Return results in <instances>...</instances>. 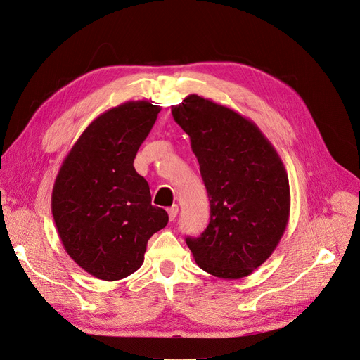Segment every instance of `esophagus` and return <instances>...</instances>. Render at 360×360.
Returning a JSON list of instances; mask_svg holds the SVG:
<instances>
[{"label":"esophagus","instance_id":"34e87169","mask_svg":"<svg viewBox=\"0 0 360 360\" xmlns=\"http://www.w3.org/2000/svg\"><path fill=\"white\" fill-rule=\"evenodd\" d=\"M167 211H168V217H169V220L172 221V220H174V219L177 217V214H179V205H177V204L171 205Z\"/></svg>","mask_w":360,"mask_h":360}]
</instances>
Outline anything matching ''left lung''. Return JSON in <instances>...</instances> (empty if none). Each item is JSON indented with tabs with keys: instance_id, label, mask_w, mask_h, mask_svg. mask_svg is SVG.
I'll list each match as a JSON object with an SVG mask.
<instances>
[{
	"instance_id": "8db88e82",
	"label": "left lung",
	"mask_w": 360,
	"mask_h": 360,
	"mask_svg": "<svg viewBox=\"0 0 360 360\" xmlns=\"http://www.w3.org/2000/svg\"><path fill=\"white\" fill-rule=\"evenodd\" d=\"M171 113L191 139L211 210L204 233L186 243L210 275L245 278L276 250L290 220L281 156L251 120L210 98L189 94Z\"/></svg>"
}]
</instances>
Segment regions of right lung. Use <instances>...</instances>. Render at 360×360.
<instances>
[{
    "instance_id": "add662e5",
    "label": "right lung",
    "mask_w": 360,
    "mask_h": 360,
    "mask_svg": "<svg viewBox=\"0 0 360 360\" xmlns=\"http://www.w3.org/2000/svg\"><path fill=\"white\" fill-rule=\"evenodd\" d=\"M152 103L133 100L98 115L68 152L53 186L51 212L63 247L97 279L130 276L145 260L149 238L168 223L133 165L161 112Z\"/></svg>"
}]
</instances>
